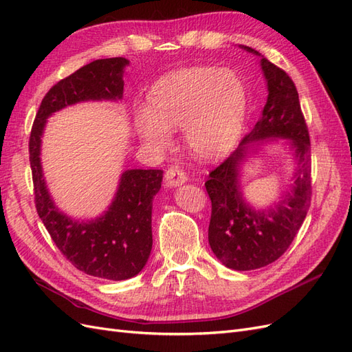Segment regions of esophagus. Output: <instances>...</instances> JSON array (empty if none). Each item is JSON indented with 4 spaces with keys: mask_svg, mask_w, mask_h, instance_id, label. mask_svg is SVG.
Segmentation results:
<instances>
[{
    "mask_svg": "<svg viewBox=\"0 0 352 352\" xmlns=\"http://www.w3.org/2000/svg\"><path fill=\"white\" fill-rule=\"evenodd\" d=\"M164 179L168 186H179L185 184L188 180L186 173H184L182 168H179L177 166H172L166 170V175Z\"/></svg>",
    "mask_w": 352,
    "mask_h": 352,
    "instance_id": "obj_1",
    "label": "esophagus"
}]
</instances>
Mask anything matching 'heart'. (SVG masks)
<instances>
[{
  "mask_svg": "<svg viewBox=\"0 0 352 352\" xmlns=\"http://www.w3.org/2000/svg\"><path fill=\"white\" fill-rule=\"evenodd\" d=\"M248 109V91L238 74L216 67H189L167 74L150 91V107L136 110V131L153 148L170 142V127L184 124L188 145L214 157L235 142Z\"/></svg>",
  "mask_w": 352,
  "mask_h": 352,
  "instance_id": "heart-1",
  "label": "heart"
}]
</instances>
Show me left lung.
Masks as SVG:
<instances>
[{"instance_id": "obj_1", "label": "left lung", "mask_w": 352, "mask_h": 352, "mask_svg": "<svg viewBox=\"0 0 352 352\" xmlns=\"http://www.w3.org/2000/svg\"><path fill=\"white\" fill-rule=\"evenodd\" d=\"M260 56L250 47H242ZM269 97L261 119L225 162L212 168L206 189L211 199L208 243L216 257L233 270H254L278 260L289 248L311 202V144L294 80L261 58ZM267 137H285L296 148L298 168L292 192L267 210H255L241 198L237 168L248 148Z\"/></svg>"}]
</instances>
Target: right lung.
Returning a JSON list of instances; mask_svg holds the SVG:
<instances>
[{
  "label": "right lung",
  "instance_id": "add662e5",
  "mask_svg": "<svg viewBox=\"0 0 352 352\" xmlns=\"http://www.w3.org/2000/svg\"><path fill=\"white\" fill-rule=\"evenodd\" d=\"M123 57L95 60L61 79L42 100L29 138V162L35 207L60 252L78 270L110 280L140 273L153 248V198L162 188L163 170H126L109 210L91 221L72 220L56 208L42 175L41 136L47 119L67 105L89 100H120Z\"/></svg>",
  "mask_w": 352,
  "mask_h": 352
}]
</instances>
